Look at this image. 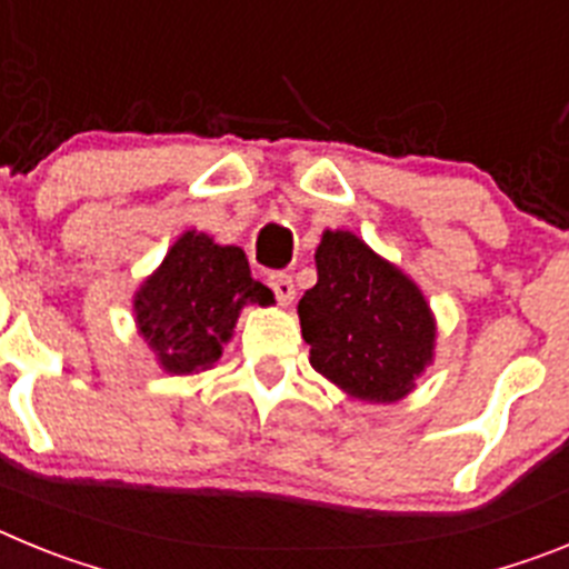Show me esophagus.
<instances>
[{
	"label": "esophagus",
	"instance_id": "34e87169",
	"mask_svg": "<svg viewBox=\"0 0 569 569\" xmlns=\"http://www.w3.org/2000/svg\"><path fill=\"white\" fill-rule=\"evenodd\" d=\"M268 281H270V290L276 293V301H279V305H284V308H288V305H293L296 284L288 273H270Z\"/></svg>",
	"mask_w": 569,
	"mask_h": 569
}]
</instances>
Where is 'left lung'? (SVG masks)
Wrapping results in <instances>:
<instances>
[{
  "instance_id": "obj_1",
  "label": "left lung",
  "mask_w": 569,
  "mask_h": 569,
  "mask_svg": "<svg viewBox=\"0 0 569 569\" xmlns=\"http://www.w3.org/2000/svg\"><path fill=\"white\" fill-rule=\"evenodd\" d=\"M316 281L299 301L316 373L370 405H393L433 365L436 316L393 261L350 230H325Z\"/></svg>"
}]
</instances>
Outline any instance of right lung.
Instances as JSON below:
<instances>
[{"instance_id": "obj_1", "label": "right lung", "mask_w": 569, "mask_h": 569, "mask_svg": "<svg viewBox=\"0 0 569 569\" xmlns=\"http://www.w3.org/2000/svg\"><path fill=\"white\" fill-rule=\"evenodd\" d=\"M273 301V290L250 276L244 250L184 230L133 293V319L156 365L190 376L219 361L241 310Z\"/></svg>"}]
</instances>
